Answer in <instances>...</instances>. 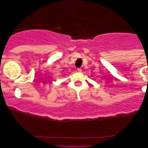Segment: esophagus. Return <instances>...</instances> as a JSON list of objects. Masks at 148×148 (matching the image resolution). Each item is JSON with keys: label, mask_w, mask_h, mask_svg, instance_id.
Returning a JSON list of instances; mask_svg holds the SVG:
<instances>
[{"label": "esophagus", "mask_w": 148, "mask_h": 148, "mask_svg": "<svg viewBox=\"0 0 148 148\" xmlns=\"http://www.w3.org/2000/svg\"><path fill=\"white\" fill-rule=\"evenodd\" d=\"M82 69H80V68H78V69H77V71L78 73H81L82 72Z\"/></svg>", "instance_id": "34e87169"}]
</instances>
